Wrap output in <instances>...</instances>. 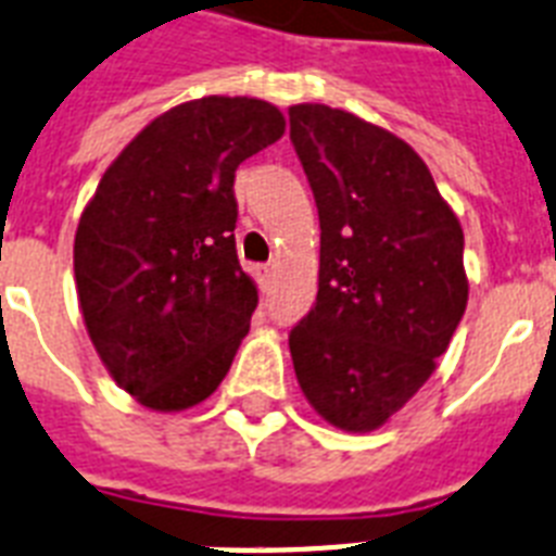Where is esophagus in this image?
<instances>
[{"label":"esophagus","instance_id":"34e87169","mask_svg":"<svg viewBox=\"0 0 556 556\" xmlns=\"http://www.w3.org/2000/svg\"><path fill=\"white\" fill-rule=\"evenodd\" d=\"M274 274H277V265H274V263L260 265V268H256V277H260V286L268 288V286H270V279H274Z\"/></svg>","mask_w":556,"mask_h":556}]
</instances>
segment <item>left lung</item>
Segmentation results:
<instances>
[{"instance_id": "obj_1", "label": "left lung", "mask_w": 556, "mask_h": 556, "mask_svg": "<svg viewBox=\"0 0 556 556\" xmlns=\"http://www.w3.org/2000/svg\"><path fill=\"white\" fill-rule=\"evenodd\" d=\"M291 142L319 211V291L288 337L302 394L374 431L434 374L466 314L463 228L417 151L328 105H293Z\"/></svg>"}]
</instances>
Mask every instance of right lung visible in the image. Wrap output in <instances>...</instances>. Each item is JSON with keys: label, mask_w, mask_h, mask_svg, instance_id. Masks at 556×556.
Returning a JSON list of instances; mask_svg holds the SVG:
<instances>
[{"label": "right lung", "mask_w": 556, "mask_h": 556, "mask_svg": "<svg viewBox=\"0 0 556 556\" xmlns=\"http://www.w3.org/2000/svg\"><path fill=\"white\" fill-rule=\"evenodd\" d=\"M286 134L263 99L205 97L142 128L83 211L74 274L85 328L119 388L153 410L214 394L251 328L237 256L239 162Z\"/></svg>", "instance_id": "add662e5"}]
</instances>
